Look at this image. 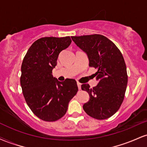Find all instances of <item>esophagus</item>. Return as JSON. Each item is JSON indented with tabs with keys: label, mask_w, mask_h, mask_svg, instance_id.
<instances>
[{
	"label": "esophagus",
	"mask_w": 147,
	"mask_h": 147,
	"mask_svg": "<svg viewBox=\"0 0 147 147\" xmlns=\"http://www.w3.org/2000/svg\"><path fill=\"white\" fill-rule=\"evenodd\" d=\"M81 85H82V84H80L79 82H77V86H78L79 90H81Z\"/></svg>",
	"instance_id": "1"
}]
</instances>
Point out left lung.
<instances>
[{
    "label": "left lung",
    "mask_w": 147,
    "mask_h": 147,
    "mask_svg": "<svg viewBox=\"0 0 147 147\" xmlns=\"http://www.w3.org/2000/svg\"><path fill=\"white\" fill-rule=\"evenodd\" d=\"M72 41L87 54L89 66L97 69L99 80L95 87L82 84L90 99L83 106L84 111L97 119L111 117L119 110L124 100L128 83L126 66L122 52L107 37L101 34L71 36Z\"/></svg>",
    "instance_id": "8db88e82"
}]
</instances>
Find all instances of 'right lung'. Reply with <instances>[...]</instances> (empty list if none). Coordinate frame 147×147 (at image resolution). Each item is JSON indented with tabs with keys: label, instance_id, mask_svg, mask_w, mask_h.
I'll return each instance as SVG.
<instances>
[{
	"label": "right lung",
	"instance_id": "add662e5",
	"mask_svg": "<svg viewBox=\"0 0 147 147\" xmlns=\"http://www.w3.org/2000/svg\"><path fill=\"white\" fill-rule=\"evenodd\" d=\"M71 42L70 36L43 37L34 42L23 58L20 78L23 96L33 113L45 122L63 117L78 91L75 79L60 82L52 75L59 55Z\"/></svg>",
	"mask_w": 147,
	"mask_h": 147
}]
</instances>
